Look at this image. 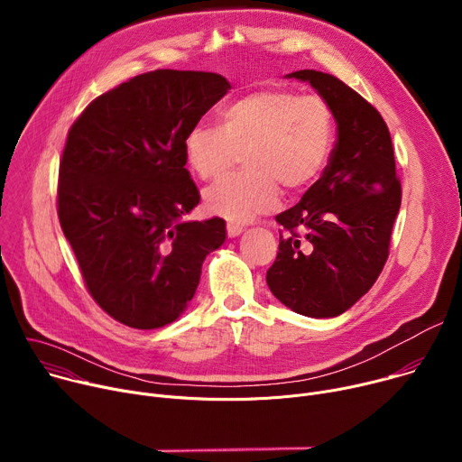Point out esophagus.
I'll list each match as a JSON object with an SVG mask.
<instances>
[{
    "instance_id": "34e87169",
    "label": "esophagus",
    "mask_w": 462,
    "mask_h": 462,
    "mask_svg": "<svg viewBox=\"0 0 462 462\" xmlns=\"http://www.w3.org/2000/svg\"><path fill=\"white\" fill-rule=\"evenodd\" d=\"M241 232H243V228H241L239 225H232V223L226 225V234H228V237H237Z\"/></svg>"
}]
</instances>
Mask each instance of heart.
<instances>
[{
  "label": "heart",
  "mask_w": 462,
  "mask_h": 462,
  "mask_svg": "<svg viewBox=\"0 0 462 462\" xmlns=\"http://www.w3.org/2000/svg\"><path fill=\"white\" fill-rule=\"evenodd\" d=\"M335 115L321 97L285 89L254 91L226 106L221 127L193 124L184 137V157L203 180L230 173L241 157L246 170L205 191V208L232 223L271 212L280 185L291 193L312 186L335 146Z\"/></svg>",
  "instance_id": "b5f03b06"
}]
</instances>
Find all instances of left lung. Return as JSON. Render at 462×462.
<instances>
[{
	"label": "left lung",
	"instance_id": "left-lung-1",
	"mask_svg": "<svg viewBox=\"0 0 462 462\" xmlns=\"http://www.w3.org/2000/svg\"><path fill=\"white\" fill-rule=\"evenodd\" d=\"M289 79L309 82L331 106L338 139L321 177L276 216L285 234L280 230L267 283L294 312L333 318L353 307L385 265L401 180L389 129L364 97L321 71Z\"/></svg>",
	"mask_w": 462,
	"mask_h": 462
}]
</instances>
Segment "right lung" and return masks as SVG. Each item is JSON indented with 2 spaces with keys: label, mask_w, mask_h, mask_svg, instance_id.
I'll return each instance as SVG.
<instances>
[{
  "label": "right lung",
  "mask_w": 462,
  "mask_h": 462,
  "mask_svg": "<svg viewBox=\"0 0 462 462\" xmlns=\"http://www.w3.org/2000/svg\"><path fill=\"white\" fill-rule=\"evenodd\" d=\"M228 89L216 73L157 69L97 97L69 129L60 226L93 300L127 327L175 321L225 243L223 219L182 221L201 201L182 143Z\"/></svg>",
  "instance_id": "obj_1"
}]
</instances>
